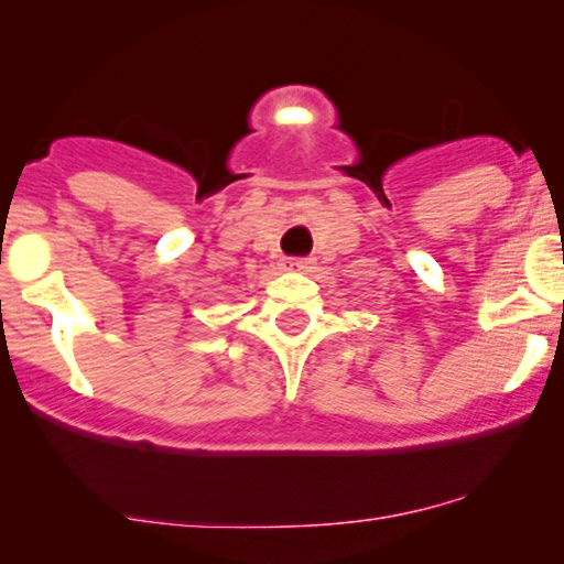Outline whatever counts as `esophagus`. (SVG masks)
Listing matches in <instances>:
<instances>
[{
	"instance_id": "1",
	"label": "esophagus",
	"mask_w": 564,
	"mask_h": 564,
	"mask_svg": "<svg viewBox=\"0 0 564 564\" xmlns=\"http://www.w3.org/2000/svg\"><path fill=\"white\" fill-rule=\"evenodd\" d=\"M284 269H290V272H307V269H313V259H288Z\"/></svg>"
}]
</instances>
